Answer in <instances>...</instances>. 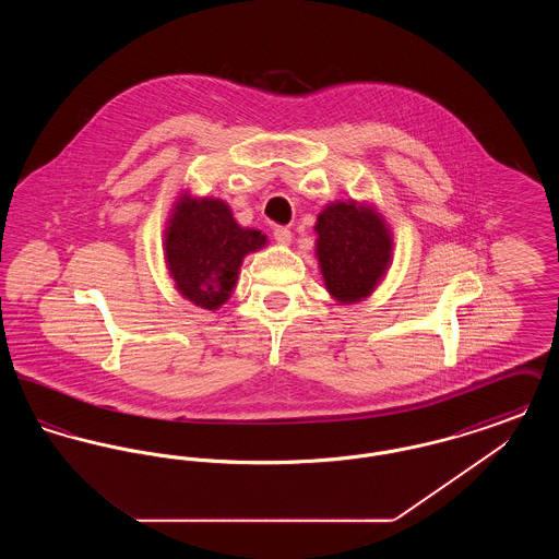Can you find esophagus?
Returning a JSON list of instances; mask_svg holds the SVG:
<instances>
[{
	"label": "esophagus",
	"mask_w": 559,
	"mask_h": 559,
	"mask_svg": "<svg viewBox=\"0 0 559 559\" xmlns=\"http://www.w3.org/2000/svg\"><path fill=\"white\" fill-rule=\"evenodd\" d=\"M274 239H276L278 245H289L293 240L292 230H289V228L278 226V228H274Z\"/></svg>",
	"instance_id": "esophagus-1"
}]
</instances>
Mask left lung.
Returning <instances> with one entry per match:
<instances>
[{
  "label": "left lung",
  "mask_w": 559,
  "mask_h": 559,
  "mask_svg": "<svg viewBox=\"0 0 559 559\" xmlns=\"http://www.w3.org/2000/svg\"><path fill=\"white\" fill-rule=\"evenodd\" d=\"M320 274L329 295L340 304L369 297L392 264V230L371 203L335 201L314 226Z\"/></svg>",
  "instance_id": "left-lung-1"
}]
</instances>
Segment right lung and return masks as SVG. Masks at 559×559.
<instances>
[{
    "label": "right lung",
    "mask_w": 559,
    "mask_h": 559,
    "mask_svg": "<svg viewBox=\"0 0 559 559\" xmlns=\"http://www.w3.org/2000/svg\"><path fill=\"white\" fill-rule=\"evenodd\" d=\"M163 251L169 276L190 304L217 310L237 287L247 253L266 245V235L242 228L228 203L182 192L163 230Z\"/></svg>",
    "instance_id": "obj_1"
}]
</instances>
